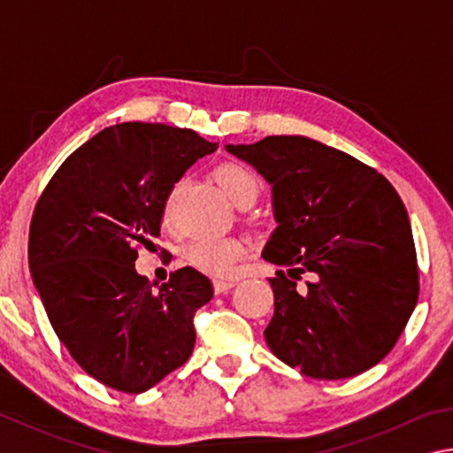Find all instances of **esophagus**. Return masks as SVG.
<instances>
[{
  "label": "esophagus",
  "mask_w": 453,
  "mask_h": 453,
  "mask_svg": "<svg viewBox=\"0 0 453 453\" xmlns=\"http://www.w3.org/2000/svg\"><path fill=\"white\" fill-rule=\"evenodd\" d=\"M237 286L235 280H213V289H216V294H226L232 288Z\"/></svg>",
  "instance_id": "obj_1"
}]
</instances>
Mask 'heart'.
I'll return each mask as SVG.
<instances>
[{"label": "heart", "instance_id": "b5f03b06", "mask_svg": "<svg viewBox=\"0 0 453 453\" xmlns=\"http://www.w3.org/2000/svg\"><path fill=\"white\" fill-rule=\"evenodd\" d=\"M213 180L218 181V186L226 191V196L232 199L235 205H250L256 202L259 194V180L257 175L245 167L243 164L237 162H226L219 164L213 170ZM178 186L172 188L167 194L165 205H164V216L167 218L170 213L172 202L175 197ZM245 256V243L240 237H213V240H196L183 250V257L188 262L197 267V270L208 272L213 275H227L235 270V265Z\"/></svg>", "mask_w": 453, "mask_h": 453}]
</instances>
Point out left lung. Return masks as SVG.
Returning <instances> with one entry per match:
<instances>
[{"mask_svg":"<svg viewBox=\"0 0 453 453\" xmlns=\"http://www.w3.org/2000/svg\"><path fill=\"white\" fill-rule=\"evenodd\" d=\"M272 183L278 227L264 259L273 318L265 342L316 380L370 370L400 340L418 303L419 270L402 197L373 167L302 135L227 145ZM303 273L311 281L296 286Z\"/></svg>","mask_w":453,"mask_h":453,"instance_id":"1","label":"left lung"}]
</instances>
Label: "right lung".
<instances>
[{
  "mask_svg": "<svg viewBox=\"0 0 453 453\" xmlns=\"http://www.w3.org/2000/svg\"><path fill=\"white\" fill-rule=\"evenodd\" d=\"M216 150L191 129L118 124L75 150L37 199L34 283L59 342L107 388L142 394L194 351L211 281L181 267L156 291L134 262L159 235L173 183Z\"/></svg>",
  "mask_w": 453,
  "mask_h": 453,
  "instance_id": "add662e5",
  "label": "right lung"
}]
</instances>
